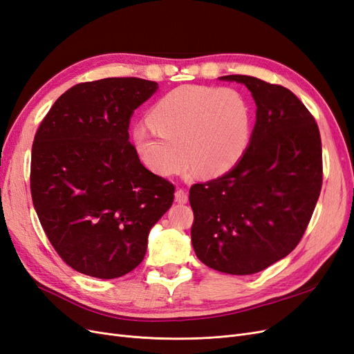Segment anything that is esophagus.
I'll use <instances>...</instances> for the list:
<instances>
[{"mask_svg": "<svg viewBox=\"0 0 354 354\" xmlns=\"http://www.w3.org/2000/svg\"><path fill=\"white\" fill-rule=\"evenodd\" d=\"M176 201L178 203H186L189 201V195L185 189H177L176 190Z\"/></svg>", "mask_w": 354, "mask_h": 354, "instance_id": "obj_1", "label": "esophagus"}]
</instances>
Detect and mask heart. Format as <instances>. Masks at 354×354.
Returning a JSON list of instances; mask_svg holds the SVG:
<instances>
[{"label": "heart", "instance_id": "b5f03b06", "mask_svg": "<svg viewBox=\"0 0 354 354\" xmlns=\"http://www.w3.org/2000/svg\"><path fill=\"white\" fill-rule=\"evenodd\" d=\"M151 125H137L133 146L143 165L160 177L180 174L187 164L203 176L227 173L251 140L252 109L234 88L181 85L149 112Z\"/></svg>", "mask_w": 354, "mask_h": 354}]
</instances>
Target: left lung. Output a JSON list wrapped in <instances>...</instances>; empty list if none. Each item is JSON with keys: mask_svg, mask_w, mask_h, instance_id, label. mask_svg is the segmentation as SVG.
<instances>
[{"mask_svg": "<svg viewBox=\"0 0 354 354\" xmlns=\"http://www.w3.org/2000/svg\"><path fill=\"white\" fill-rule=\"evenodd\" d=\"M257 121L245 153L229 173L189 190L198 259L229 274L261 272L301 241L322 189V142L313 115L282 85L248 75Z\"/></svg>", "mask_w": 354, "mask_h": 354, "instance_id": "left-lung-1", "label": "left lung"}]
</instances>
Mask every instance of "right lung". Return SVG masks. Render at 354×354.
<instances>
[{"instance_id":"1","label":"right lung","mask_w":354,"mask_h":354,"mask_svg":"<svg viewBox=\"0 0 354 354\" xmlns=\"http://www.w3.org/2000/svg\"><path fill=\"white\" fill-rule=\"evenodd\" d=\"M155 81L104 78L73 85L41 121L30 156V195L60 259L82 274L113 279L140 264L147 234L174 201L130 143L133 112Z\"/></svg>"}]
</instances>
